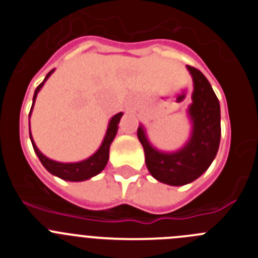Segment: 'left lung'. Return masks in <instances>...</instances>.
<instances>
[{
  "instance_id": "obj_1",
  "label": "left lung",
  "mask_w": 258,
  "mask_h": 258,
  "mask_svg": "<svg viewBox=\"0 0 258 258\" xmlns=\"http://www.w3.org/2000/svg\"><path fill=\"white\" fill-rule=\"evenodd\" d=\"M187 70L194 81L192 103L187 111L192 131L187 143L178 151L163 152L150 143L142 125L137 131L149 172L157 181L170 186H182L199 178L214 160L221 140L220 102L207 77L197 68L188 66Z\"/></svg>"
}]
</instances>
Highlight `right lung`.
I'll return each instance as SVG.
<instances>
[{"mask_svg": "<svg viewBox=\"0 0 258 258\" xmlns=\"http://www.w3.org/2000/svg\"><path fill=\"white\" fill-rule=\"evenodd\" d=\"M52 72H54V70L50 71L49 74L46 75V77H45L44 81H42V83L37 86V89L35 90V94H33V103H32V107H31V112L33 106H35L36 97H37L40 89L44 86L45 81L49 79L50 75H51ZM31 112H29V116H31ZM121 116H122V112H118L116 113L111 120H109L106 136H104L101 147H99V149H98L90 157H88V159H85V160L83 161H77V163H59V161L51 160V159L45 156V155L37 149V146H36V143L33 142V138H32L31 131H29V138H31L33 150H35V152L37 154L38 159H40V161L42 163V165L46 168L47 172L56 175V177H59V178L64 179V181H72V182L85 181V179L92 178V177H94V175L99 174V173L104 169V166L107 165V161H108V156H109V146H111L116 133H117V125L118 122H120Z\"/></svg>", "mask_w": 258, "mask_h": 258, "instance_id": "1", "label": "right lung"}]
</instances>
